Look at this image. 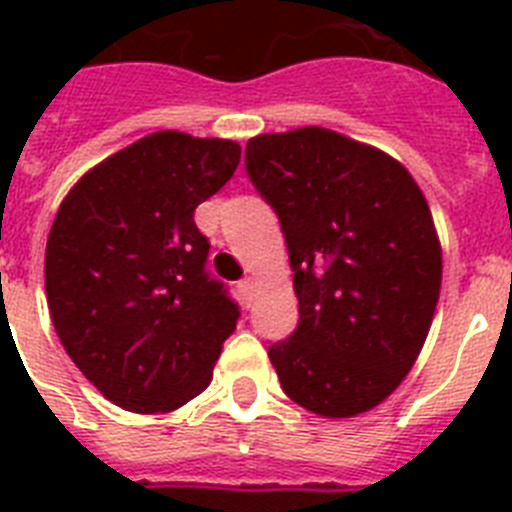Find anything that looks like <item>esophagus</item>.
Instances as JSON below:
<instances>
[{"instance_id": "obj_1", "label": "esophagus", "mask_w": 512, "mask_h": 512, "mask_svg": "<svg viewBox=\"0 0 512 512\" xmlns=\"http://www.w3.org/2000/svg\"><path fill=\"white\" fill-rule=\"evenodd\" d=\"M238 295H241L243 307L253 305V297H256V284H253V279H243V282H238Z\"/></svg>"}]
</instances>
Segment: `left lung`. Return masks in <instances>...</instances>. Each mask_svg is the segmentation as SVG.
<instances>
[{
  "instance_id": "left-lung-1",
  "label": "left lung",
  "mask_w": 512,
  "mask_h": 512,
  "mask_svg": "<svg viewBox=\"0 0 512 512\" xmlns=\"http://www.w3.org/2000/svg\"><path fill=\"white\" fill-rule=\"evenodd\" d=\"M246 171L277 212L300 323L271 343L287 397L351 418L390 397L418 359L441 289V246L402 164L325 128L256 135Z\"/></svg>"
}]
</instances>
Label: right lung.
Masks as SVG:
<instances>
[{"mask_svg":"<svg viewBox=\"0 0 512 512\" xmlns=\"http://www.w3.org/2000/svg\"><path fill=\"white\" fill-rule=\"evenodd\" d=\"M238 161L233 140L161 130L87 171L58 207L45 246L53 328L81 374L130 413L200 395L241 318L194 225Z\"/></svg>","mask_w":512,"mask_h":512,"instance_id":"right-lung-1","label":"right lung"}]
</instances>
